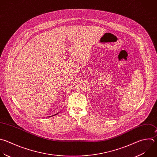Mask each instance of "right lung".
Listing matches in <instances>:
<instances>
[{"mask_svg": "<svg viewBox=\"0 0 157 157\" xmlns=\"http://www.w3.org/2000/svg\"><path fill=\"white\" fill-rule=\"evenodd\" d=\"M57 114H59V113H57V114H56V115H52V116H50V117H53V116H55V115H57Z\"/></svg>", "mask_w": 157, "mask_h": 157, "instance_id": "right-lung-1", "label": "right lung"}]
</instances>
